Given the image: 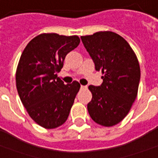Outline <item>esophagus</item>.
Wrapping results in <instances>:
<instances>
[{
	"mask_svg": "<svg viewBox=\"0 0 158 158\" xmlns=\"http://www.w3.org/2000/svg\"><path fill=\"white\" fill-rule=\"evenodd\" d=\"M81 89H87V86L81 85Z\"/></svg>",
	"mask_w": 158,
	"mask_h": 158,
	"instance_id": "1",
	"label": "esophagus"
}]
</instances>
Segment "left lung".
I'll list each match as a JSON object with an SVG mask.
<instances>
[{"label": "left lung", "mask_w": 158, "mask_h": 158, "mask_svg": "<svg viewBox=\"0 0 158 158\" xmlns=\"http://www.w3.org/2000/svg\"><path fill=\"white\" fill-rule=\"evenodd\" d=\"M97 71L102 85H90L92 100L88 111L94 122L113 127L125 118L135 101L140 81L138 58L126 40L113 31H98L81 36Z\"/></svg>", "instance_id": "left-lung-1"}]
</instances>
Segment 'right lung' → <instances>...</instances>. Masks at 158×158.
<instances>
[{
	"instance_id": "right-lung-1",
	"label": "right lung",
	"mask_w": 158,
	"mask_h": 158,
	"mask_svg": "<svg viewBox=\"0 0 158 158\" xmlns=\"http://www.w3.org/2000/svg\"><path fill=\"white\" fill-rule=\"evenodd\" d=\"M80 44L77 36L43 33L27 44L16 71L20 101L37 124L46 129L67 120L80 89L77 81L65 85L57 77L69 52Z\"/></svg>"
}]
</instances>
